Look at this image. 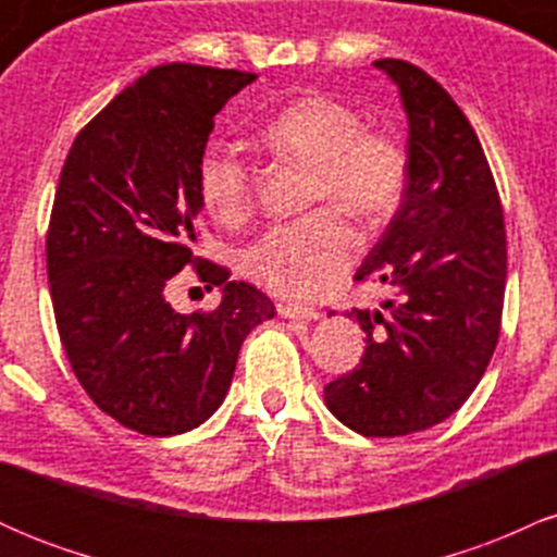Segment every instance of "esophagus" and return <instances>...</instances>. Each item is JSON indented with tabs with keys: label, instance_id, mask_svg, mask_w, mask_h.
I'll return each mask as SVG.
<instances>
[{
	"label": "esophagus",
	"instance_id": "esophagus-1",
	"mask_svg": "<svg viewBox=\"0 0 557 557\" xmlns=\"http://www.w3.org/2000/svg\"><path fill=\"white\" fill-rule=\"evenodd\" d=\"M277 314L285 317V319H304V322L319 319L317 309H311V306H298V304H280Z\"/></svg>",
	"mask_w": 557,
	"mask_h": 557
}]
</instances>
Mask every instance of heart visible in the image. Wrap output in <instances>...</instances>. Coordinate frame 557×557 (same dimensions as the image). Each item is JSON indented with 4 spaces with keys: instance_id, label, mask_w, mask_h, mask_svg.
<instances>
[{
    "instance_id": "obj_1",
    "label": "heart",
    "mask_w": 557,
    "mask_h": 557,
    "mask_svg": "<svg viewBox=\"0 0 557 557\" xmlns=\"http://www.w3.org/2000/svg\"><path fill=\"white\" fill-rule=\"evenodd\" d=\"M261 144L311 168L309 201L345 209L363 225L387 220L408 183V157L393 136L363 127L361 114L330 94H304L267 120ZM251 170L235 151L209 146L198 159V196L222 225L251 207ZM359 253V235L337 212L319 209L267 227L243 248V272L277 296L314 300L343 283Z\"/></svg>"
}]
</instances>
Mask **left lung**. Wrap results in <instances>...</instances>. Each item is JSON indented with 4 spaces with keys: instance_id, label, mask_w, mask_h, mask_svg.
I'll use <instances>...</instances> for the list:
<instances>
[{
    "instance_id": "8db88e82",
    "label": "left lung",
    "mask_w": 557,
    "mask_h": 557,
    "mask_svg": "<svg viewBox=\"0 0 557 557\" xmlns=\"http://www.w3.org/2000/svg\"><path fill=\"white\" fill-rule=\"evenodd\" d=\"M408 117L403 201L356 280L393 287L385 311L354 309L367 348L324 403L363 437L430 430L474 393L500 335L505 225L474 127L424 70L376 60Z\"/></svg>"
}]
</instances>
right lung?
<instances>
[{
	"instance_id": "obj_1",
	"label": "right lung",
	"mask_w": 557,
	"mask_h": 557,
	"mask_svg": "<svg viewBox=\"0 0 557 557\" xmlns=\"http://www.w3.org/2000/svg\"><path fill=\"white\" fill-rule=\"evenodd\" d=\"M253 73L151 67L78 133L57 185L47 272L70 367L127 430L170 437L225 400L240 345L274 304L225 267L196 259L198 159L214 114ZM194 263L223 287L209 315H177L169 280Z\"/></svg>"
}]
</instances>
